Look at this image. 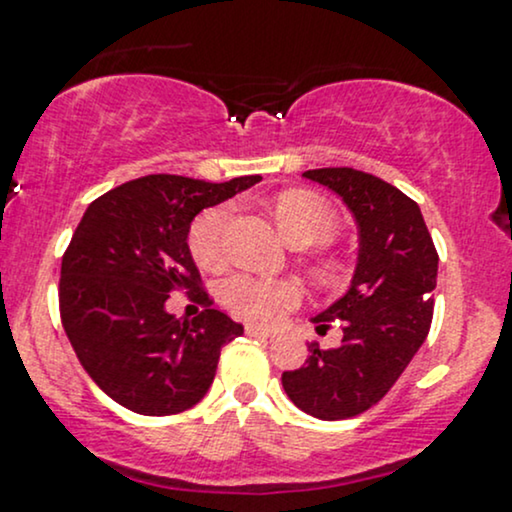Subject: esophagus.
<instances>
[{"instance_id": "esophagus-1", "label": "esophagus", "mask_w": 512, "mask_h": 512, "mask_svg": "<svg viewBox=\"0 0 512 512\" xmlns=\"http://www.w3.org/2000/svg\"><path fill=\"white\" fill-rule=\"evenodd\" d=\"M245 334L255 336V338H274L276 331L262 329V326H255V324H248V326H245Z\"/></svg>"}]
</instances>
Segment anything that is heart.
Returning a JSON list of instances; mask_svg holds the SVG:
<instances>
[{
  "instance_id": "1",
  "label": "heart",
  "mask_w": 512,
  "mask_h": 512,
  "mask_svg": "<svg viewBox=\"0 0 512 512\" xmlns=\"http://www.w3.org/2000/svg\"><path fill=\"white\" fill-rule=\"evenodd\" d=\"M276 226L293 248L326 245L336 238L338 217L329 202L307 190H286L272 205ZM231 219L229 205L209 207L193 219L188 231V248L197 267L217 272L224 267V231ZM312 274L319 283H334L341 276L336 257L317 252L312 257ZM221 300L233 315L248 322L276 324L300 303L298 283L286 279H262L252 274H236L221 283Z\"/></svg>"
}]
</instances>
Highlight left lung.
Segmentation results:
<instances>
[{
	"label": "left lung",
	"mask_w": 512,
	"mask_h": 512,
	"mask_svg": "<svg viewBox=\"0 0 512 512\" xmlns=\"http://www.w3.org/2000/svg\"><path fill=\"white\" fill-rule=\"evenodd\" d=\"M346 202L360 231L348 293L312 319L326 331L338 319L341 346L310 343L305 365L281 374L283 391L307 415L348 420L377 405L429 334L439 252L420 207L396 186L350 169L305 171Z\"/></svg>",
	"instance_id": "1"
}]
</instances>
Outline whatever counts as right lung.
<instances>
[{
	"instance_id": "obj_1",
	"label": "right lung",
	"mask_w": 512,
	"mask_h": 512,
	"mask_svg": "<svg viewBox=\"0 0 512 512\" xmlns=\"http://www.w3.org/2000/svg\"><path fill=\"white\" fill-rule=\"evenodd\" d=\"M260 181L152 174L85 209L61 260V324L90 379L123 408L176 415L212 386L221 348L243 326L214 310L202 291L190 221ZM174 290L195 292L206 310L190 323L169 316L163 305Z\"/></svg>"
}]
</instances>
